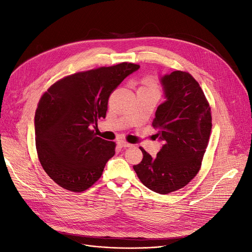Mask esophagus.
I'll use <instances>...</instances> for the list:
<instances>
[{
  "instance_id": "1",
  "label": "esophagus",
  "mask_w": 252,
  "mask_h": 252,
  "mask_svg": "<svg viewBox=\"0 0 252 252\" xmlns=\"http://www.w3.org/2000/svg\"><path fill=\"white\" fill-rule=\"evenodd\" d=\"M119 145H120L121 147H123V148H127V147H131V146H132L131 144H129V143L125 142V141H120V142H119Z\"/></svg>"
}]
</instances>
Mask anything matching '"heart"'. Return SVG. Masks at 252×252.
<instances>
[{
    "label": "heart",
    "instance_id": "heart-1",
    "mask_svg": "<svg viewBox=\"0 0 252 252\" xmlns=\"http://www.w3.org/2000/svg\"><path fill=\"white\" fill-rule=\"evenodd\" d=\"M140 89H146V90H157L158 91V86L157 83L152 80V79H145L143 81V86Z\"/></svg>",
    "mask_w": 252,
    "mask_h": 252
}]
</instances>
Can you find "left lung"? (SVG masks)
<instances>
[{
	"label": "left lung",
	"mask_w": 252,
	"mask_h": 252,
	"mask_svg": "<svg viewBox=\"0 0 252 252\" xmlns=\"http://www.w3.org/2000/svg\"><path fill=\"white\" fill-rule=\"evenodd\" d=\"M165 101L154 120L163 143L156 158L141 148L133 169L152 191L167 194L186 186L201 168L211 132V113L202 88L191 74L175 70L159 78Z\"/></svg>",
	"instance_id": "left-lung-1"
}]
</instances>
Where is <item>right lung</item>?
<instances>
[{"label": "right lung", "instance_id": "1", "mask_svg": "<svg viewBox=\"0 0 252 252\" xmlns=\"http://www.w3.org/2000/svg\"><path fill=\"white\" fill-rule=\"evenodd\" d=\"M140 68L121 63L78 72L58 81L43 94L34 117L41 165L58 185L82 192L101 178L116 144L95 136L110 94Z\"/></svg>", "mask_w": 252, "mask_h": 252}]
</instances>
